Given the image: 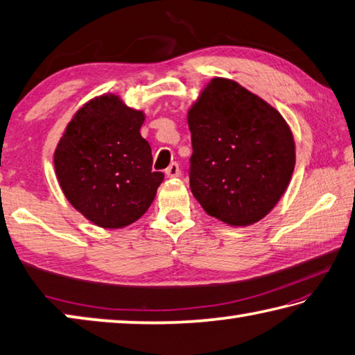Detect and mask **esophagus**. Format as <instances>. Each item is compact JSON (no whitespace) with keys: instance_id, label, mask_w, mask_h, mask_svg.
<instances>
[{"instance_id":"obj_1","label":"esophagus","mask_w":355,"mask_h":355,"mask_svg":"<svg viewBox=\"0 0 355 355\" xmlns=\"http://www.w3.org/2000/svg\"><path fill=\"white\" fill-rule=\"evenodd\" d=\"M166 175L171 177V178L178 177L180 175V166H178V163H172L169 167H167Z\"/></svg>"}]
</instances>
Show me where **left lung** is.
Returning a JSON list of instances; mask_svg holds the SVG:
<instances>
[{"label": "left lung", "mask_w": 355, "mask_h": 355, "mask_svg": "<svg viewBox=\"0 0 355 355\" xmlns=\"http://www.w3.org/2000/svg\"><path fill=\"white\" fill-rule=\"evenodd\" d=\"M189 186L207 214L233 227L263 219L294 171L293 133L282 114L227 78H213L188 111Z\"/></svg>", "instance_id": "obj_1"}]
</instances>
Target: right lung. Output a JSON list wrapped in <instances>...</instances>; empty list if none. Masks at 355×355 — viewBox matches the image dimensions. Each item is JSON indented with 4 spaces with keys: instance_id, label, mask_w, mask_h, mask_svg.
<instances>
[{
    "instance_id": "1",
    "label": "right lung",
    "mask_w": 355,
    "mask_h": 355,
    "mask_svg": "<svg viewBox=\"0 0 355 355\" xmlns=\"http://www.w3.org/2000/svg\"><path fill=\"white\" fill-rule=\"evenodd\" d=\"M142 111L105 94L78 110L55 150L61 189L84 218L103 228L133 224L147 211L163 183L141 136Z\"/></svg>"
}]
</instances>
